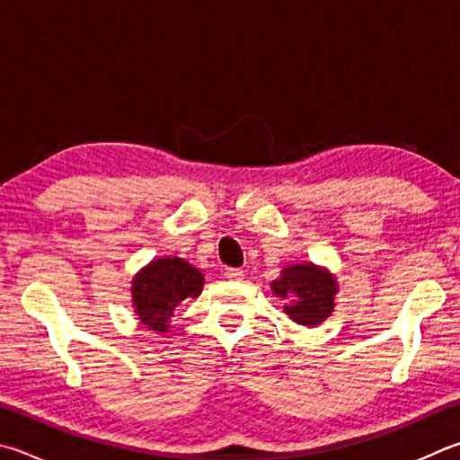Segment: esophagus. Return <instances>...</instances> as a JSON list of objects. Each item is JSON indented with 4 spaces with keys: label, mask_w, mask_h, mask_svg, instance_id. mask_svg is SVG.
Returning a JSON list of instances; mask_svg holds the SVG:
<instances>
[{
    "label": "esophagus",
    "mask_w": 460,
    "mask_h": 460,
    "mask_svg": "<svg viewBox=\"0 0 460 460\" xmlns=\"http://www.w3.org/2000/svg\"><path fill=\"white\" fill-rule=\"evenodd\" d=\"M223 275L227 279H233V281H239V279H243V270H237V267H227V270L223 271Z\"/></svg>",
    "instance_id": "34e87169"
}]
</instances>
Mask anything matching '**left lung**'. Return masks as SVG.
<instances>
[{
	"mask_svg": "<svg viewBox=\"0 0 460 460\" xmlns=\"http://www.w3.org/2000/svg\"><path fill=\"white\" fill-rule=\"evenodd\" d=\"M273 291L288 299L286 312L302 325H317L333 312L336 279L312 263L289 265L281 271V278L271 283Z\"/></svg>",
	"mask_w": 460,
	"mask_h": 460,
	"instance_id": "1",
	"label": "left lung"
}]
</instances>
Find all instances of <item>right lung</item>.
Segmentation results:
<instances>
[{"label": "right lung", "instance_id": "add662e5", "mask_svg": "<svg viewBox=\"0 0 460 460\" xmlns=\"http://www.w3.org/2000/svg\"><path fill=\"white\" fill-rule=\"evenodd\" d=\"M201 289L203 275L193 265L179 257H163L145 267L132 281V304L146 328L166 332L174 307L187 297H197Z\"/></svg>", "mask_w": 460, "mask_h": 460}]
</instances>
